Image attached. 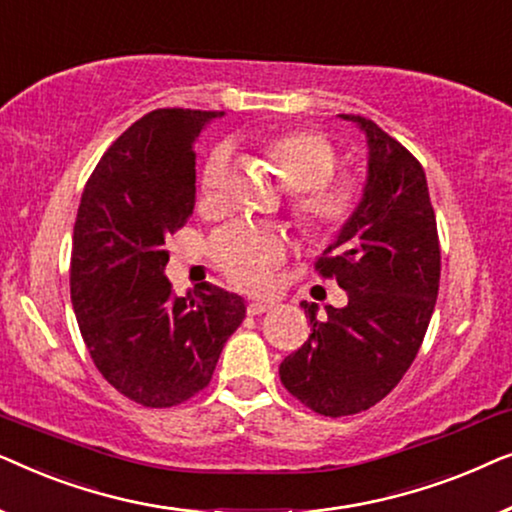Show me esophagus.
<instances>
[{"label": "esophagus", "mask_w": 512, "mask_h": 512, "mask_svg": "<svg viewBox=\"0 0 512 512\" xmlns=\"http://www.w3.org/2000/svg\"><path fill=\"white\" fill-rule=\"evenodd\" d=\"M272 307H275V303H272V300H254V303H249L247 312L251 314V317H256V314L268 312V310H272Z\"/></svg>", "instance_id": "1"}]
</instances>
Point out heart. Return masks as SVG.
<instances>
[{
  "label": "heart",
  "instance_id": "b5f03b06",
  "mask_svg": "<svg viewBox=\"0 0 512 512\" xmlns=\"http://www.w3.org/2000/svg\"><path fill=\"white\" fill-rule=\"evenodd\" d=\"M268 163L275 167L286 191H291V212L300 226L317 235L340 230L352 219L361 202V184L354 177L333 179L338 151L317 132L293 130L263 144ZM230 151L219 146L209 153L202 170V198H226ZM214 261L233 282L247 289L268 284L272 268L286 254L284 235L256 223H230L214 237Z\"/></svg>",
  "mask_w": 512,
  "mask_h": 512
}]
</instances>
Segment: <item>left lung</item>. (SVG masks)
Segmentation results:
<instances>
[{"label": "left lung", "mask_w": 512, "mask_h": 512, "mask_svg": "<svg viewBox=\"0 0 512 512\" xmlns=\"http://www.w3.org/2000/svg\"><path fill=\"white\" fill-rule=\"evenodd\" d=\"M368 170L352 219L328 244L317 270L347 291L345 307L310 303L312 333L279 366L282 384L324 417L373 408L401 382L429 328L440 282V247L426 174L417 158L363 116Z\"/></svg>", "instance_id": "1"}]
</instances>
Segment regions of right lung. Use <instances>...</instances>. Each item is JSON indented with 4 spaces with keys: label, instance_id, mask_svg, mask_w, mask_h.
Listing matches in <instances>:
<instances>
[{
    "label": "right lung",
    "instance_id": "1",
    "mask_svg": "<svg viewBox=\"0 0 512 512\" xmlns=\"http://www.w3.org/2000/svg\"><path fill=\"white\" fill-rule=\"evenodd\" d=\"M223 111L156 109L132 123L83 188L72 237V305L90 359L146 408L205 389L247 305L202 282L174 296L167 237L195 205V139Z\"/></svg>",
    "mask_w": 512,
    "mask_h": 512
}]
</instances>
